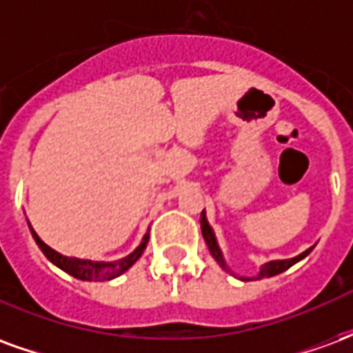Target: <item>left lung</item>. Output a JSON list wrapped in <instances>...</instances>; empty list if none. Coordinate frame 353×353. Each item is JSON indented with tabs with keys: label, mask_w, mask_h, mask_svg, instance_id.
I'll list each match as a JSON object with an SVG mask.
<instances>
[{
	"label": "left lung",
	"mask_w": 353,
	"mask_h": 353,
	"mask_svg": "<svg viewBox=\"0 0 353 353\" xmlns=\"http://www.w3.org/2000/svg\"><path fill=\"white\" fill-rule=\"evenodd\" d=\"M200 229H202V236H204V240H206L208 244V250H210V253L214 255V259L219 263V265L225 268V261H223V255L221 252H219V248H217V242H215V236H214V230H212V227L208 225L206 221V215H204V212L200 214ZM312 252L310 250H306L304 253H301V255H296V257H293V259H285V261H270V263H266V265H263V268H261V274L257 276V278H270V276H276V274H281L288 270L289 266H293L295 263H299L301 259H304L308 253Z\"/></svg>",
	"instance_id": "obj_1"
}]
</instances>
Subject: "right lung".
Returning <instances> with one entry per match:
<instances>
[{"instance_id": "1", "label": "right lung", "mask_w": 353, "mask_h": 353, "mask_svg": "<svg viewBox=\"0 0 353 353\" xmlns=\"http://www.w3.org/2000/svg\"><path fill=\"white\" fill-rule=\"evenodd\" d=\"M32 234H34L35 242L37 245L41 248V252L45 253V257L50 261V263H54L58 268H62L64 272L72 274L73 278H77V280H85V281H105V280H113L117 276H121L123 272H126L128 268H130L136 261L141 257V253L147 248V240L149 236L143 238V242L139 244V248L134 253H130L128 257H124L119 263H90V261H81V259H72V257H64V255H60L58 252H54L52 248L43 242L41 238L35 234L34 230H32Z\"/></svg>"}]
</instances>
